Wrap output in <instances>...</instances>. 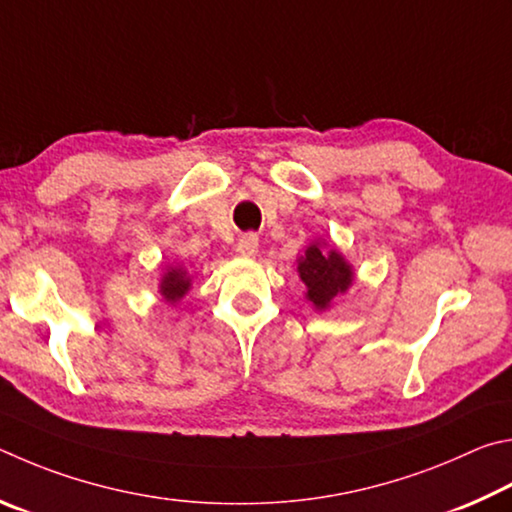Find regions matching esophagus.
Returning a JSON list of instances; mask_svg holds the SVG:
<instances>
[{
	"instance_id": "34e87169",
	"label": "esophagus",
	"mask_w": 512,
	"mask_h": 512,
	"mask_svg": "<svg viewBox=\"0 0 512 512\" xmlns=\"http://www.w3.org/2000/svg\"><path fill=\"white\" fill-rule=\"evenodd\" d=\"M236 251L242 258L256 256V251H258V236H256V233H245V236L238 240Z\"/></svg>"
}]
</instances>
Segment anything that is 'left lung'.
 Here are the masks:
<instances>
[{"instance_id":"8db88e82","label":"left lung","mask_w":512,"mask_h":512,"mask_svg":"<svg viewBox=\"0 0 512 512\" xmlns=\"http://www.w3.org/2000/svg\"><path fill=\"white\" fill-rule=\"evenodd\" d=\"M297 272L306 283V301L319 312L333 308V301L351 290L355 281L353 265L333 242L326 240H315L303 249L297 258Z\"/></svg>"}]
</instances>
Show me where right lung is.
<instances>
[{
    "label": "right lung",
    "mask_w": 512,
    "mask_h": 512,
    "mask_svg": "<svg viewBox=\"0 0 512 512\" xmlns=\"http://www.w3.org/2000/svg\"><path fill=\"white\" fill-rule=\"evenodd\" d=\"M193 285V276L188 274V270L184 265H166L164 267V274H161L159 279V297L164 299L170 306H175V303L182 301L188 290H191Z\"/></svg>",
    "instance_id": "obj_1"
}]
</instances>
